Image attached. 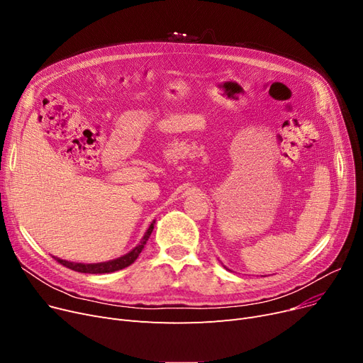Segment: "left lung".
Wrapping results in <instances>:
<instances>
[{
  "mask_svg": "<svg viewBox=\"0 0 363 363\" xmlns=\"http://www.w3.org/2000/svg\"><path fill=\"white\" fill-rule=\"evenodd\" d=\"M226 269H228V267H226Z\"/></svg>",
  "mask_w": 363,
  "mask_h": 363,
  "instance_id": "1",
  "label": "left lung"
}]
</instances>
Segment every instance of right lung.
I'll use <instances>...</instances> for the list:
<instances>
[{
    "label": "right lung",
    "mask_w": 363,
    "mask_h": 363,
    "mask_svg": "<svg viewBox=\"0 0 363 363\" xmlns=\"http://www.w3.org/2000/svg\"><path fill=\"white\" fill-rule=\"evenodd\" d=\"M153 224H155V220L150 223V226L147 228L146 233L143 235L142 240L139 244H137L130 252H127L125 255L123 257H118V258H113V260H109V262H103V263H90V264H85V263H74V262H66V260H62V258H57L55 257L56 260L63 264L65 267L67 269H72L75 272H81V273H91V274H97V273H112V272H116V270H121V269H125L128 267L130 264H133L137 257L140 255V252L143 251L147 239L153 230Z\"/></svg>",
    "instance_id": "right-lung-1"
}]
</instances>
